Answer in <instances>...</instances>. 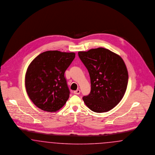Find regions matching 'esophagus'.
I'll return each instance as SVG.
<instances>
[{
  "label": "esophagus",
  "mask_w": 155,
  "mask_h": 155,
  "mask_svg": "<svg viewBox=\"0 0 155 155\" xmlns=\"http://www.w3.org/2000/svg\"><path fill=\"white\" fill-rule=\"evenodd\" d=\"M81 93V90H77L74 91V94H80Z\"/></svg>",
  "instance_id": "1"
}]
</instances>
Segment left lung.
<instances>
[{"instance_id":"left-lung-1","label":"left lung","mask_w":155,"mask_h":155,"mask_svg":"<svg viewBox=\"0 0 155 155\" xmlns=\"http://www.w3.org/2000/svg\"><path fill=\"white\" fill-rule=\"evenodd\" d=\"M79 57L87 69L91 91L83 100L97 113L108 112L123 98L128 84V72L121 57L102 47L79 51Z\"/></svg>"}]
</instances>
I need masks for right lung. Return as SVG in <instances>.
<instances>
[{
    "label": "right lung",
    "mask_w": 155,
    "mask_h": 155,
    "mask_svg": "<svg viewBox=\"0 0 155 155\" xmlns=\"http://www.w3.org/2000/svg\"><path fill=\"white\" fill-rule=\"evenodd\" d=\"M75 53L47 51L31 62L25 74L27 94L43 110L56 112L68 100L70 91L64 74Z\"/></svg>",
    "instance_id": "add662e5"
}]
</instances>
